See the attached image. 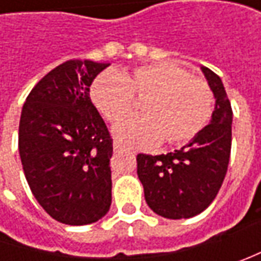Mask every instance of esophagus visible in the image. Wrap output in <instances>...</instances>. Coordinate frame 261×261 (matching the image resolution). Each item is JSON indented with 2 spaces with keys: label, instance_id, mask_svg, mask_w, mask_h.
Returning <instances> with one entry per match:
<instances>
[{
  "label": "esophagus",
  "instance_id": "obj_1",
  "mask_svg": "<svg viewBox=\"0 0 261 261\" xmlns=\"http://www.w3.org/2000/svg\"><path fill=\"white\" fill-rule=\"evenodd\" d=\"M113 151H115V154H119V152H122V151H123V148H122L120 144L115 142V144H113Z\"/></svg>",
  "mask_w": 261,
  "mask_h": 261
}]
</instances>
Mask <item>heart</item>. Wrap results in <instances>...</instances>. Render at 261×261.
<instances>
[{
    "instance_id": "b5f03b06",
    "label": "heart",
    "mask_w": 261,
    "mask_h": 261,
    "mask_svg": "<svg viewBox=\"0 0 261 261\" xmlns=\"http://www.w3.org/2000/svg\"><path fill=\"white\" fill-rule=\"evenodd\" d=\"M90 94L112 123L133 111L134 98L143 100L144 116L113 127L116 139L134 148H152L163 139L170 145L186 144L205 129L214 110L207 83L173 62L136 66L129 75L106 71L95 78Z\"/></svg>"
}]
</instances>
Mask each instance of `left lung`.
<instances>
[{
	"instance_id": "obj_1",
	"label": "left lung",
	"mask_w": 261,
	"mask_h": 261,
	"mask_svg": "<svg viewBox=\"0 0 261 261\" xmlns=\"http://www.w3.org/2000/svg\"><path fill=\"white\" fill-rule=\"evenodd\" d=\"M215 97L209 125L187 145L161 155L139 154L138 177L148 206L168 219L192 218L215 199L231 155L232 109L222 80L200 66Z\"/></svg>"
}]
</instances>
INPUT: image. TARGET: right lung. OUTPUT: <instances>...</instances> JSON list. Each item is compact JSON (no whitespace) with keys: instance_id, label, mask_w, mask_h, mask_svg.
Masks as SVG:
<instances>
[{"instance_id":"add662e5","label":"right lung","mask_w":261,"mask_h":261,"mask_svg":"<svg viewBox=\"0 0 261 261\" xmlns=\"http://www.w3.org/2000/svg\"><path fill=\"white\" fill-rule=\"evenodd\" d=\"M110 64L66 61L27 95L18 152L32 193L66 225L97 222L112 205L113 142L90 98V86Z\"/></svg>"}]
</instances>
